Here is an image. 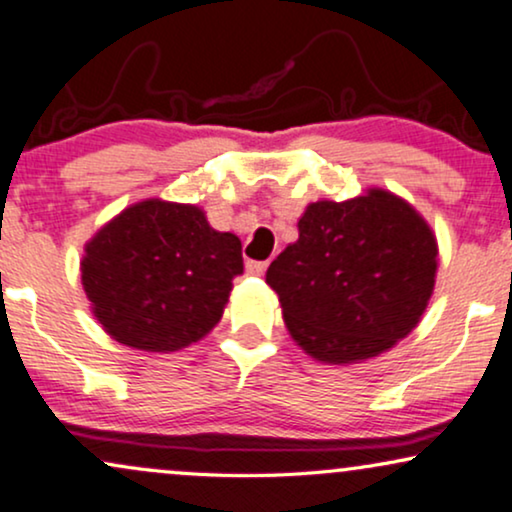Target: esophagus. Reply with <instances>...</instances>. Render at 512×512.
<instances>
[{"mask_svg": "<svg viewBox=\"0 0 512 512\" xmlns=\"http://www.w3.org/2000/svg\"><path fill=\"white\" fill-rule=\"evenodd\" d=\"M267 267H269V262H257V260L245 262V269H248V274H252V276H262L264 271H267Z\"/></svg>", "mask_w": 512, "mask_h": 512, "instance_id": "esophagus-1", "label": "esophagus"}]
</instances>
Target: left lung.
<instances>
[{
	"label": "left lung",
	"instance_id": "8db88e82",
	"mask_svg": "<svg viewBox=\"0 0 512 512\" xmlns=\"http://www.w3.org/2000/svg\"><path fill=\"white\" fill-rule=\"evenodd\" d=\"M300 238L267 269L288 331L328 364L378 357L406 338L435 288L437 241L390 191L312 203Z\"/></svg>",
	"mask_w": 512,
	"mask_h": 512
}]
</instances>
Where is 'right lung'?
Instances as JSON below:
<instances>
[{
  "label": "right lung",
  "instance_id": "1",
  "mask_svg": "<svg viewBox=\"0 0 512 512\" xmlns=\"http://www.w3.org/2000/svg\"><path fill=\"white\" fill-rule=\"evenodd\" d=\"M243 274L241 241L196 205L144 200L87 243L82 286L103 331L122 345L174 352L222 319Z\"/></svg>",
  "mask_w": 512,
  "mask_h": 512
}]
</instances>
